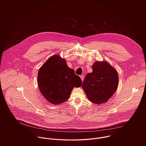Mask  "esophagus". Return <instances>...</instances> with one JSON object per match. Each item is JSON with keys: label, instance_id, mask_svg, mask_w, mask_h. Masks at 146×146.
Here are the masks:
<instances>
[{"label": "esophagus", "instance_id": "34e87169", "mask_svg": "<svg viewBox=\"0 0 146 146\" xmlns=\"http://www.w3.org/2000/svg\"><path fill=\"white\" fill-rule=\"evenodd\" d=\"M80 78H81V79H82V81H83V80H84V76H83V75H81V76H80Z\"/></svg>", "mask_w": 146, "mask_h": 146}]
</instances>
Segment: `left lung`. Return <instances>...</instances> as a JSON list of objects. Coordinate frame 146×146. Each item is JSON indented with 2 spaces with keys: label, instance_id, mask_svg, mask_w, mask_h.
I'll return each instance as SVG.
<instances>
[{
  "label": "left lung",
  "instance_id": "8db88e82",
  "mask_svg": "<svg viewBox=\"0 0 146 146\" xmlns=\"http://www.w3.org/2000/svg\"><path fill=\"white\" fill-rule=\"evenodd\" d=\"M92 68V72L86 75L82 87L90 101L96 104L106 103L117 89L118 73L105 61H96Z\"/></svg>",
  "mask_w": 146,
  "mask_h": 146
}]
</instances>
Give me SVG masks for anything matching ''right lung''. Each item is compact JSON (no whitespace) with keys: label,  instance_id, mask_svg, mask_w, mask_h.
Wrapping results in <instances>:
<instances>
[{"label":"right lung","instance_id":"add662e5","mask_svg":"<svg viewBox=\"0 0 146 146\" xmlns=\"http://www.w3.org/2000/svg\"><path fill=\"white\" fill-rule=\"evenodd\" d=\"M38 84L44 97L50 104H59L70 98L74 87L82 85V80L60 56H51L40 68Z\"/></svg>","mask_w":146,"mask_h":146}]
</instances>
